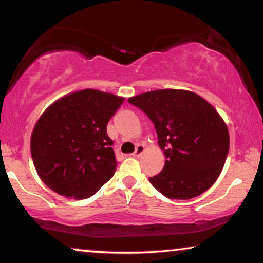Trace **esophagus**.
I'll use <instances>...</instances> for the list:
<instances>
[{"label": "esophagus", "instance_id": "34e87169", "mask_svg": "<svg viewBox=\"0 0 263 263\" xmlns=\"http://www.w3.org/2000/svg\"><path fill=\"white\" fill-rule=\"evenodd\" d=\"M143 151H145V147H143V145H136L135 151H134V153H133V156H134V157H140L142 154Z\"/></svg>", "mask_w": 263, "mask_h": 263}]
</instances>
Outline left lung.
Wrapping results in <instances>:
<instances>
[{
	"label": "left lung",
	"mask_w": 263,
	"mask_h": 263,
	"mask_svg": "<svg viewBox=\"0 0 263 263\" xmlns=\"http://www.w3.org/2000/svg\"><path fill=\"white\" fill-rule=\"evenodd\" d=\"M147 115L164 151L163 171L151 184L168 199L189 200L214 184L224 167L230 138L217 110L183 89H157L129 98Z\"/></svg>",
	"instance_id": "obj_1"
}]
</instances>
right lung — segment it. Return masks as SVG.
I'll return each mask as SVG.
<instances>
[{"instance_id":"obj_1","label":"right lung","mask_w":263,"mask_h":263,"mask_svg":"<svg viewBox=\"0 0 263 263\" xmlns=\"http://www.w3.org/2000/svg\"><path fill=\"white\" fill-rule=\"evenodd\" d=\"M123 100L87 88L59 99L42 115L32 133L31 154L52 192L87 199L112 177L117 161L106 125Z\"/></svg>"}]
</instances>
